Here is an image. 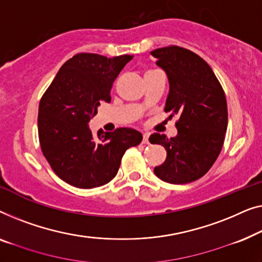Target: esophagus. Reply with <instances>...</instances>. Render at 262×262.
I'll return each mask as SVG.
<instances>
[{
	"label": "esophagus",
	"instance_id": "34e87169",
	"mask_svg": "<svg viewBox=\"0 0 262 262\" xmlns=\"http://www.w3.org/2000/svg\"><path fill=\"white\" fill-rule=\"evenodd\" d=\"M142 143H145V145H147L148 142V134H143L142 136Z\"/></svg>",
	"mask_w": 262,
	"mask_h": 262
}]
</instances>
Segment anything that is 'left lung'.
I'll list each match as a JSON object with an SVG mask.
<instances>
[{"label":"left lung","instance_id":"1","mask_svg":"<svg viewBox=\"0 0 262 262\" xmlns=\"http://www.w3.org/2000/svg\"><path fill=\"white\" fill-rule=\"evenodd\" d=\"M169 82L165 112L178 116V134L167 139L158 133L149 142L161 145L167 157L154 167L158 178L169 184L200 179L220 156L228 126L223 88L204 59L184 47L169 45L150 52Z\"/></svg>","mask_w":262,"mask_h":262}]
</instances>
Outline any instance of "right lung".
Listing matches in <instances>:
<instances>
[{
    "label": "right lung",
    "mask_w": 262,
    "mask_h": 262,
    "mask_svg": "<svg viewBox=\"0 0 262 262\" xmlns=\"http://www.w3.org/2000/svg\"><path fill=\"white\" fill-rule=\"evenodd\" d=\"M133 56L78 53L59 70L39 103L38 133L43 157L70 185L93 189L109 183L130 147L142 141L132 128L94 135L88 123L102 101L110 102L114 80Z\"/></svg>",
    "instance_id": "obj_1"
}]
</instances>
